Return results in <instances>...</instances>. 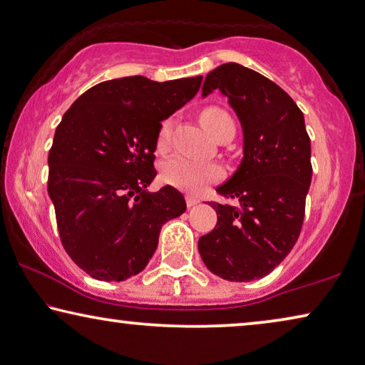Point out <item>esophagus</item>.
Returning <instances> with one entry per match:
<instances>
[{
	"label": "esophagus",
	"mask_w": 365,
	"mask_h": 365,
	"mask_svg": "<svg viewBox=\"0 0 365 365\" xmlns=\"http://www.w3.org/2000/svg\"><path fill=\"white\" fill-rule=\"evenodd\" d=\"M198 203H200V200H198V198H195V197H187V206H188V208H192V206L198 205Z\"/></svg>",
	"instance_id": "1"
}]
</instances>
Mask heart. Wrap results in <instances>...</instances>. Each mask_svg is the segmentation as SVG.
<instances>
[{
  "mask_svg": "<svg viewBox=\"0 0 365 365\" xmlns=\"http://www.w3.org/2000/svg\"><path fill=\"white\" fill-rule=\"evenodd\" d=\"M200 121L213 138L221 129L230 126L235 128V123H232L230 114L216 106H210L201 111ZM172 126L173 121L170 118L162 121L159 128V135H157V145H159V149H164L167 145L172 133ZM160 175L162 180L172 185V187L188 193H198L206 185L220 180L222 177V168L217 164H213V162H198L183 155H175L162 164Z\"/></svg>",
  "mask_w": 365,
  "mask_h": 365,
  "instance_id": "b5f03b06",
  "label": "heart"
}]
</instances>
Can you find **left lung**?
Returning a JSON list of instances; mask_svg holds the SVG:
<instances>
[{"mask_svg":"<svg viewBox=\"0 0 365 365\" xmlns=\"http://www.w3.org/2000/svg\"><path fill=\"white\" fill-rule=\"evenodd\" d=\"M227 98L242 128V159L216 188L239 208L213 203L217 222L198 241L210 272L230 282L270 274L300 236L312 183V143L297 103L279 85L236 62L206 75L201 96Z\"/></svg>","mask_w":365,"mask_h":365,"instance_id":"1","label":"left lung"}]
</instances>
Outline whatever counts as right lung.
I'll list each match as a JSON object with an SVG mask.
<instances>
[{
  "label": "right lung",
  "mask_w": 365,
  "mask_h": 365,
  "mask_svg": "<svg viewBox=\"0 0 365 365\" xmlns=\"http://www.w3.org/2000/svg\"><path fill=\"white\" fill-rule=\"evenodd\" d=\"M201 78L101 81L68 108L48 150V197L65 251L96 280L145 269L162 226L187 210L173 187L148 192L160 123L198 93Z\"/></svg>",
  "instance_id": "obj_1"
}]
</instances>
